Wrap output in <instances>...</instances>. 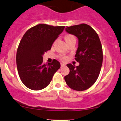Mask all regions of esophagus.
<instances>
[{
    "mask_svg": "<svg viewBox=\"0 0 121 121\" xmlns=\"http://www.w3.org/2000/svg\"><path fill=\"white\" fill-rule=\"evenodd\" d=\"M60 66H61V67H64V66H65V65L64 64V63H61Z\"/></svg>",
    "mask_w": 121,
    "mask_h": 121,
    "instance_id": "1",
    "label": "esophagus"
}]
</instances>
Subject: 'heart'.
I'll use <instances>...</instances> for the list:
<instances>
[{"label":"heart","mask_w":121,"mask_h":121,"mask_svg":"<svg viewBox=\"0 0 121 121\" xmlns=\"http://www.w3.org/2000/svg\"><path fill=\"white\" fill-rule=\"evenodd\" d=\"M65 40H66V43H68V42H70L71 41H75V37H74L73 35H66V36H65ZM63 59H65V58H62Z\"/></svg>","instance_id":"obj_1"}]
</instances>
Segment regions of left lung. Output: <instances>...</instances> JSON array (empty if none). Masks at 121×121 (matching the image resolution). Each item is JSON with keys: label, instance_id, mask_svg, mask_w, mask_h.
Wrapping results in <instances>:
<instances>
[{"label": "left lung", "instance_id": "8db88e82", "mask_svg": "<svg viewBox=\"0 0 121 121\" xmlns=\"http://www.w3.org/2000/svg\"><path fill=\"white\" fill-rule=\"evenodd\" d=\"M66 31L78 38V47L75 59L78 66L69 63L70 73L65 77L69 87L77 91L86 90L95 82L102 65V47L99 38L93 28L86 24L66 27Z\"/></svg>", "mask_w": 121, "mask_h": 121}]
</instances>
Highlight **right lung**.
I'll list each match as a JSON object with an SVG mask.
<instances>
[{
    "label": "right lung",
    "instance_id": "right-lung-1",
    "mask_svg": "<svg viewBox=\"0 0 121 121\" xmlns=\"http://www.w3.org/2000/svg\"><path fill=\"white\" fill-rule=\"evenodd\" d=\"M65 26L39 24L26 31L20 40L17 52V66L22 82L28 89L40 90L48 86L60 64L56 59L43 63L44 52L51 46Z\"/></svg>",
    "mask_w": 121,
    "mask_h": 121
}]
</instances>
